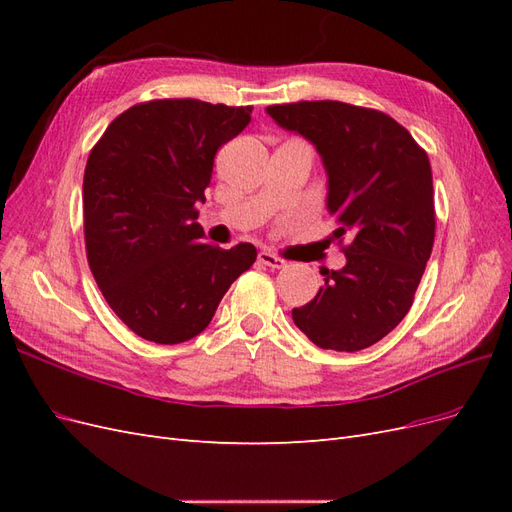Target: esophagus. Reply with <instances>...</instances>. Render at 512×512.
I'll return each instance as SVG.
<instances>
[{
    "label": "esophagus",
    "instance_id": "obj_1",
    "mask_svg": "<svg viewBox=\"0 0 512 512\" xmlns=\"http://www.w3.org/2000/svg\"><path fill=\"white\" fill-rule=\"evenodd\" d=\"M258 260L262 262V265H267V267H271V269H282V267L286 265L284 258L275 256L273 252H267V250H260V252H258Z\"/></svg>",
    "mask_w": 512,
    "mask_h": 512
}]
</instances>
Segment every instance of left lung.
<instances>
[{"mask_svg":"<svg viewBox=\"0 0 512 512\" xmlns=\"http://www.w3.org/2000/svg\"><path fill=\"white\" fill-rule=\"evenodd\" d=\"M271 119L320 153L327 209L346 267L324 269V286L292 309L297 327L324 350L356 352L391 333L412 307L436 237L425 149L374 108L335 100L273 104Z\"/></svg>","mask_w":512,"mask_h":512,"instance_id":"8db88e82","label":"left lung"}]
</instances>
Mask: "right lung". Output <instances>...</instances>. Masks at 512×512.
<instances>
[{
    "mask_svg": "<svg viewBox=\"0 0 512 512\" xmlns=\"http://www.w3.org/2000/svg\"><path fill=\"white\" fill-rule=\"evenodd\" d=\"M250 119L252 106L151 100L113 119L89 153V269L113 312L147 342L203 333L230 284L254 265L252 243H203L196 222L215 153Z\"/></svg>",
    "mask_w": 512,
    "mask_h": 512,
    "instance_id": "1",
    "label": "right lung"
}]
</instances>
